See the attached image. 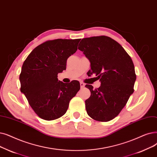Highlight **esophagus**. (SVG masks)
<instances>
[{"label":"esophagus","mask_w":157,"mask_h":157,"mask_svg":"<svg viewBox=\"0 0 157 157\" xmlns=\"http://www.w3.org/2000/svg\"><path fill=\"white\" fill-rule=\"evenodd\" d=\"M85 86V84L84 83H83V82H81V83H80V86H81V88H84Z\"/></svg>","instance_id":"1"}]
</instances>
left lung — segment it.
Segmentation results:
<instances>
[{
    "mask_svg": "<svg viewBox=\"0 0 157 157\" xmlns=\"http://www.w3.org/2000/svg\"><path fill=\"white\" fill-rule=\"evenodd\" d=\"M78 49L89 59L91 71L101 86L89 88L90 97L85 101L86 110L93 119L107 122L117 116L133 93L136 80L132 59L118 42L106 36L81 40Z\"/></svg>",
    "mask_w": 157,
    "mask_h": 157,
    "instance_id": "left-lung-1",
    "label": "left lung"
}]
</instances>
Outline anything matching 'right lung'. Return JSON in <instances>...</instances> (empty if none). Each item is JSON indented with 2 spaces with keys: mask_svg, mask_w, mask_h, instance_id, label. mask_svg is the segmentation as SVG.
Listing matches in <instances>:
<instances>
[{
  "mask_svg": "<svg viewBox=\"0 0 157 157\" xmlns=\"http://www.w3.org/2000/svg\"><path fill=\"white\" fill-rule=\"evenodd\" d=\"M80 39H56L39 45L27 57L19 79L20 91L33 110L44 120L58 119L66 113L71 99L80 89L79 81H58L67 60L76 52Z\"/></svg>",
  "mask_w": 157,
  "mask_h": 157,
  "instance_id": "right-lung-1",
  "label": "right lung"
}]
</instances>
